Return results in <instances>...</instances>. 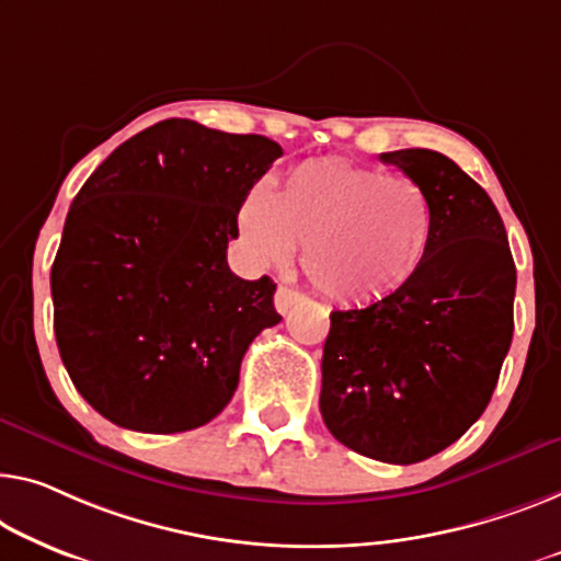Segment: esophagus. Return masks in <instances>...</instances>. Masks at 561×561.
<instances>
[{"label":"esophagus","mask_w":561,"mask_h":561,"mask_svg":"<svg viewBox=\"0 0 561 561\" xmlns=\"http://www.w3.org/2000/svg\"><path fill=\"white\" fill-rule=\"evenodd\" d=\"M297 302H302V295H299L297 289L284 287V284L277 289V295H274V307H277V312L282 314H287Z\"/></svg>","instance_id":"obj_1"}]
</instances>
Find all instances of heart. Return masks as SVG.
<instances>
[{
	"instance_id": "heart-1",
	"label": "heart",
	"mask_w": 561,
	"mask_h": 561,
	"mask_svg": "<svg viewBox=\"0 0 561 561\" xmlns=\"http://www.w3.org/2000/svg\"><path fill=\"white\" fill-rule=\"evenodd\" d=\"M237 221L256 264H287L305 244L314 289L360 307L396 295L415 277L428 256L436 211L408 175L324 158L287 171L279 191L254 183Z\"/></svg>"
}]
</instances>
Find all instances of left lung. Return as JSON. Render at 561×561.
<instances>
[{"label": "left lung", "instance_id": "left-lung-1", "mask_svg": "<svg viewBox=\"0 0 561 561\" xmlns=\"http://www.w3.org/2000/svg\"><path fill=\"white\" fill-rule=\"evenodd\" d=\"M380 161L421 183L436 227L403 289L330 314L320 413L347 448L408 466L486 411L512 345L516 266L494 201L448 156L405 148Z\"/></svg>", "mask_w": 561, "mask_h": 561}]
</instances>
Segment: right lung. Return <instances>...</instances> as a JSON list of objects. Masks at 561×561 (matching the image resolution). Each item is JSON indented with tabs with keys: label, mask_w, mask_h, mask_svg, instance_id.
Wrapping results in <instances>:
<instances>
[{
	"label": "right lung",
	"mask_w": 561,
	"mask_h": 561,
	"mask_svg": "<svg viewBox=\"0 0 561 561\" xmlns=\"http://www.w3.org/2000/svg\"><path fill=\"white\" fill-rule=\"evenodd\" d=\"M279 156L264 136L171 118L115 148L75 196L49 274L55 337L111 423L181 433L229 405L252 340L282 320L277 284L227 262L241 201Z\"/></svg>",
	"instance_id": "obj_1"
}]
</instances>
